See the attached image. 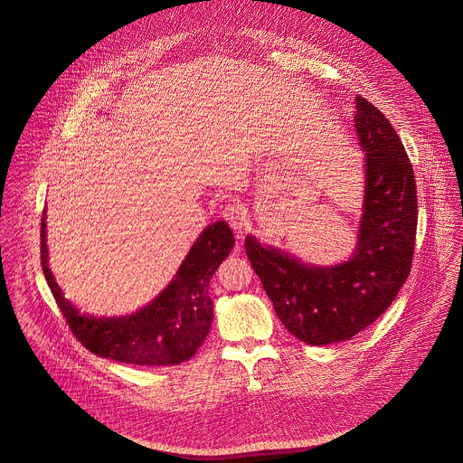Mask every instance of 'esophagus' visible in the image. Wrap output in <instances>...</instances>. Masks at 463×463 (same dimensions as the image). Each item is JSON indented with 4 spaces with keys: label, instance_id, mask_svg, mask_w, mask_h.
<instances>
[{
    "label": "esophagus",
    "instance_id": "34e87169",
    "mask_svg": "<svg viewBox=\"0 0 463 463\" xmlns=\"http://www.w3.org/2000/svg\"><path fill=\"white\" fill-rule=\"evenodd\" d=\"M222 217H224V221L230 224V228L235 233L242 235V232H244V228L248 224V212H246V208L242 204H239V203L226 204L224 210H222Z\"/></svg>",
    "mask_w": 463,
    "mask_h": 463
}]
</instances>
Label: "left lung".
Instances as JSON below:
<instances>
[{"label": "left lung", "mask_w": 463, "mask_h": 463, "mask_svg": "<svg viewBox=\"0 0 463 463\" xmlns=\"http://www.w3.org/2000/svg\"><path fill=\"white\" fill-rule=\"evenodd\" d=\"M354 127L365 152V197L353 257L309 266L246 237V255L286 329L311 345L349 340L371 326L409 277L418 201L412 165L383 118L354 98Z\"/></svg>", "instance_id": "left-lung-1"}]
</instances>
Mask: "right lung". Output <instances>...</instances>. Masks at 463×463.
Returning a JSON list of instances; mask_svg holds the SVG:
<instances>
[{"label": "right lung", "instance_id": "right-lung-1", "mask_svg": "<svg viewBox=\"0 0 463 463\" xmlns=\"http://www.w3.org/2000/svg\"><path fill=\"white\" fill-rule=\"evenodd\" d=\"M45 212L42 217V268L49 288L74 336L94 354L136 365H177L195 354L212 322L210 279L235 246L224 221L210 224L192 246L175 279L146 307L128 317L96 318L81 315L69 300L47 264Z\"/></svg>", "mask_w": 463, "mask_h": 463}]
</instances>
